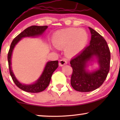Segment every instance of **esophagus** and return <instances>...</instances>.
<instances>
[{
  "label": "esophagus",
  "instance_id": "1",
  "mask_svg": "<svg viewBox=\"0 0 120 120\" xmlns=\"http://www.w3.org/2000/svg\"><path fill=\"white\" fill-rule=\"evenodd\" d=\"M67 64V60H66V59H62L60 60V62H59V65L60 66H63V65Z\"/></svg>",
  "mask_w": 120,
  "mask_h": 120
}]
</instances>
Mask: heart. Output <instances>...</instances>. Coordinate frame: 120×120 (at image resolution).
<instances>
[{
  "instance_id": "b5f03b06",
  "label": "heart",
  "mask_w": 120,
  "mask_h": 120,
  "mask_svg": "<svg viewBox=\"0 0 120 120\" xmlns=\"http://www.w3.org/2000/svg\"><path fill=\"white\" fill-rule=\"evenodd\" d=\"M87 40V34L84 30L73 28L57 31L53 36L54 45L58 48L66 47L65 52L70 56L81 52Z\"/></svg>"
}]
</instances>
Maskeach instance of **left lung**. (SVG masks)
<instances>
[{
	"mask_svg": "<svg viewBox=\"0 0 120 120\" xmlns=\"http://www.w3.org/2000/svg\"><path fill=\"white\" fill-rule=\"evenodd\" d=\"M89 29L91 33L90 45L70 62L73 68L71 85L75 90L82 92L99 88L105 80L110 70V52L107 42L96 30L90 27ZM94 56L98 60L99 69L89 72L86 70L87 63Z\"/></svg>",
	"mask_w": 120,
	"mask_h": 120,
	"instance_id": "1",
	"label": "left lung"
}]
</instances>
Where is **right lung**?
Masks as SVG:
<instances>
[{
  "mask_svg": "<svg viewBox=\"0 0 120 120\" xmlns=\"http://www.w3.org/2000/svg\"><path fill=\"white\" fill-rule=\"evenodd\" d=\"M47 26H32L28 27L27 28L19 34L11 42L9 52L8 54V60L9 64V68L10 74L13 81L18 87L20 88L23 91L30 93H38L45 90L47 86H49L52 74L55 70L58 67V61L48 62L46 64L43 72L40 78L35 83L31 85L22 84L18 81L16 77L13 73L12 70H11V56H12V51L15 45L21 40V39L24 37H35L39 36L45 32L46 29L47 28Z\"/></svg>",
  "mask_w": 120,
  "mask_h": 120,
  "instance_id": "right-lung-1",
  "label": "right lung"
}]
</instances>
